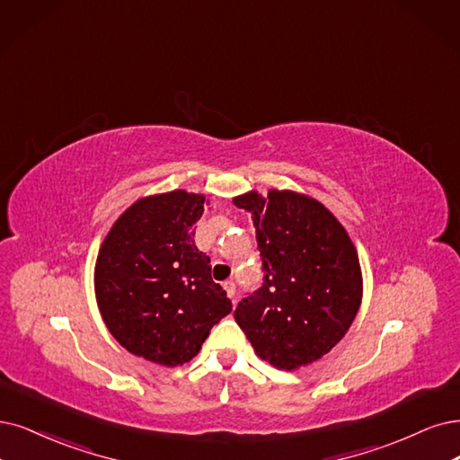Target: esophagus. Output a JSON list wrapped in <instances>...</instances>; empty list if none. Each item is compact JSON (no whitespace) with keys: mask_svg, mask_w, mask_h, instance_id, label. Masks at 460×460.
<instances>
[{"mask_svg":"<svg viewBox=\"0 0 460 460\" xmlns=\"http://www.w3.org/2000/svg\"><path fill=\"white\" fill-rule=\"evenodd\" d=\"M224 288H226V292H227V297H229V299H234V292H236L234 282H231V280H229V282H226V284H224Z\"/></svg>","mask_w":460,"mask_h":460,"instance_id":"34e87169","label":"esophagus"}]
</instances>
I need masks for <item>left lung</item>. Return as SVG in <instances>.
Segmentation results:
<instances>
[{
	"instance_id": "1",
	"label": "left lung",
	"mask_w": 460,
	"mask_h": 460,
	"mask_svg": "<svg viewBox=\"0 0 460 460\" xmlns=\"http://www.w3.org/2000/svg\"><path fill=\"white\" fill-rule=\"evenodd\" d=\"M252 214L265 279L234 309L261 360L294 371L328 354L360 309L364 280L347 229L320 200L269 190L234 197Z\"/></svg>"
}]
</instances>
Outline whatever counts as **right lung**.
<instances>
[{
  "mask_svg": "<svg viewBox=\"0 0 460 460\" xmlns=\"http://www.w3.org/2000/svg\"><path fill=\"white\" fill-rule=\"evenodd\" d=\"M202 212L200 193L142 197L115 219L98 250L94 294L102 320L119 345L147 362H190L233 309L212 280L210 258L195 246Z\"/></svg>",
  "mask_w": 460,
  "mask_h": 460,
  "instance_id": "right-lung-1",
  "label": "right lung"
}]
</instances>
